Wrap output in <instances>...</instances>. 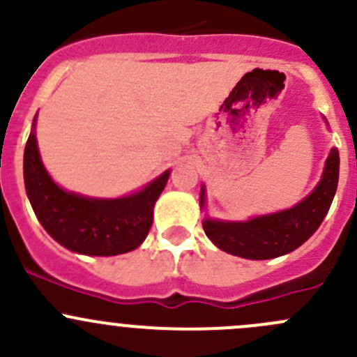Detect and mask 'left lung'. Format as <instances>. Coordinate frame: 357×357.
<instances>
[{
  "label": "left lung",
  "instance_id": "left-lung-1",
  "mask_svg": "<svg viewBox=\"0 0 357 357\" xmlns=\"http://www.w3.org/2000/svg\"><path fill=\"white\" fill-rule=\"evenodd\" d=\"M338 150L332 149L326 158L321 181L301 204L276 214L259 215L243 222L205 219L204 231L214 245L228 254L252 261L285 255L301 247L325 219L338 185ZM205 188L202 186L200 205L204 207Z\"/></svg>",
  "mask_w": 357,
  "mask_h": 357
}]
</instances>
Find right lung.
I'll list each match as a JSON object with an SVG mask.
<instances>
[{
	"instance_id": "1",
	"label": "right lung",
	"mask_w": 357,
	"mask_h": 357,
	"mask_svg": "<svg viewBox=\"0 0 357 357\" xmlns=\"http://www.w3.org/2000/svg\"><path fill=\"white\" fill-rule=\"evenodd\" d=\"M36 122V119H34ZM169 171L142 192L122 199H88L60 188L43 165L34 131L24 150L25 192L36 218L60 245L84 255H117L143 243L153 222V205Z\"/></svg>"
}]
</instances>
